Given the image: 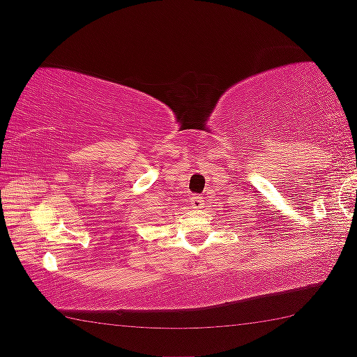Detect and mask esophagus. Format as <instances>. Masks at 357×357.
Masks as SVG:
<instances>
[{"label":"esophagus","mask_w":357,"mask_h":357,"mask_svg":"<svg viewBox=\"0 0 357 357\" xmlns=\"http://www.w3.org/2000/svg\"><path fill=\"white\" fill-rule=\"evenodd\" d=\"M203 204H204V199H203V197H199V195H193V197L190 198V206H192L193 209L203 208Z\"/></svg>","instance_id":"34e87169"}]
</instances>
